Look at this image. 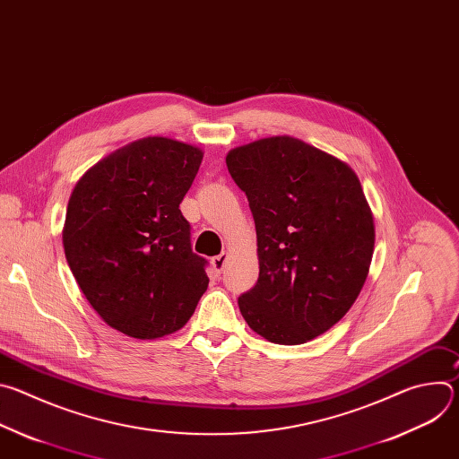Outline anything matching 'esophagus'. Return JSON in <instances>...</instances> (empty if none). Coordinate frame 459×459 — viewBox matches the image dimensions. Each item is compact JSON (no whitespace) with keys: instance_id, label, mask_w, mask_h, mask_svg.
I'll return each mask as SVG.
<instances>
[{"instance_id":"obj_1","label":"esophagus","mask_w":459,"mask_h":459,"mask_svg":"<svg viewBox=\"0 0 459 459\" xmlns=\"http://www.w3.org/2000/svg\"><path fill=\"white\" fill-rule=\"evenodd\" d=\"M227 257H229L227 252H221L220 255L212 257V267H214V273H216L218 276H221V273H223V267H225V264H227Z\"/></svg>"}]
</instances>
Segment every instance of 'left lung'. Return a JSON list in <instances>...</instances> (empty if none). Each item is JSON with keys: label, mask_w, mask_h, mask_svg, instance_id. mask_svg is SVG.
<instances>
[{"label": "left lung", "mask_w": 459, "mask_h": 459, "mask_svg": "<svg viewBox=\"0 0 459 459\" xmlns=\"http://www.w3.org/2000/svg\"><path fill=\"white\" fill-rule=\"evenodd\" d=\"M257 234L259 278L238 299L250 329L305 343L356 301L372 259L374 221L354 170L301 140L276 136L229 152Z\"/></svg>", "instance_id": "1"}]
</instances>
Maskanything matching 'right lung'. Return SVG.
Segmentation results:
<instances>
[{
    "label": "right lung",
    "mask_w": 459,
    "mask_h": 459,
    "mask_svg": "<svg viewBox=\"0 0 459 459\" xmlns=\"http://www.w3.org/2000/svg\"><path fill=\"white\" fill-rule=\"evenodd\" d=\"M204 152L143 138L96 163L74 186L63 229L67 264L101 319L138 340L179 331L207 290L179 204Z\"/></svg>",
    "instance_id": "add662e5"
}]
</instances>
